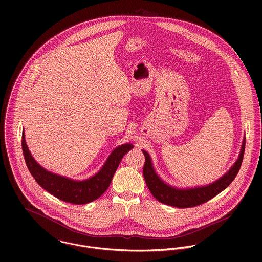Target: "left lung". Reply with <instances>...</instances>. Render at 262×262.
Returning a JSON list of instances; mask_svg holds the SVG:
<instances>
[{"label":"left lung","instance_id":"8db88e82","mask_svg":"<svg viewBox=\"0 0 262 262\" xmlns=\"http://www.w3.org/2000/svg\"><path fill=\"white\" fill-rule=\"evenodd\" d=\"M245 150V138L243 140L241 151L238 159L234 165L218 181L205 186V187H191V188H177L165 184L155 172L149 154L142 150L145 156V163L143 167V176L145 183L153 196L162 204L169 205L177 208H191L204 204L216 196L228 187L236 178L243 160Z\"/></svg>","mask_w":262,"mask_h":262}]
</instances>
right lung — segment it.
<instances>
[{"label": "right lung", "instance_id": "right-lung-1", "mask_svg": "<svg viewBox=\"0 0 262 262\" xmlns=\"http://www.w3.org/2000/svg\"><path fill=\"white\" fill-rule=\"evenodd\" d=\"M132 148L133 145L130 143L118 146L113 150L98 173L88 180L75 181L43 168L31 155L25 141V133L22 132V149L25 162L38 185L55 198L75 205L88 204L100 198L110 186L123 156Z\"/></svg>", "mask_w": 262, "mask_h": 262}]
</instances>
